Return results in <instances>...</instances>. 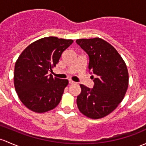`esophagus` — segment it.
Masks as SVG:
<instances>
[{
    "mask_svg": "<svg viewBox=\"0 0 146 146\" xmlns=\"http://www.w3.org/2000/svg\"><path fill=\"white\" fill-rule=\"evenodd\" d=\"M68 82H69V84H70V85H73V84H75V83H76V82H73V80H69Z\"/></svg>",
    "mask_w": 146,
    "mask_h": 146,
    "instance_id": "34e87169",
    "label": "esophagus"
}]
</instances>
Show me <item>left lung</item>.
Wrapping results in <instances>:
<instances>
[{"label":"left lung","mask_w":146,"mask_h":146,"mask_svg":"<svg viewBox=\"0 0 146 146\" xmlns=\"http://www.w3.org/2000/svg\"><path fill=\"white\" fill-rule=\"evenodd\" d=\"M76 43L88 54L89 71L95 76H91L93 88L80 85L78 109L92 119L104 117L125 97L129 83L127 66L117 50L103 39H78Z\"/></svg>","instance_id":"left-lung-1"}]
</instances>
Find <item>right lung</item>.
<instances>
[{"instance_id": "1", "label": "right lung", "mask_w": 146, "mask_h": 146, "mask_svg": "<svg viewBox=\"0 0 146 146\" xmlns=\"http://www.w3.org/2000/svg\"><path fill=\"white\" fill-rule=\"evenodd\" d=\"M73 40L46 37L29 45L15 63L14 83L26 107L36 113L52 110L60 102L68 80L47 75Z\"/></svg>"}]
</instances>
